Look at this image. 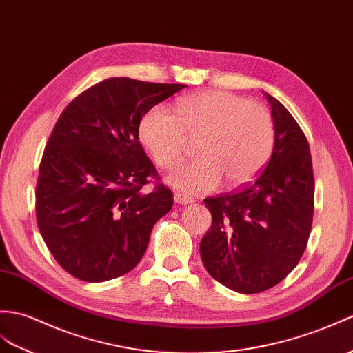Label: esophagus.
<instances>
[{
  "label": "esophagus",
  "instance_id": "34e87169",
  "mask_svg": "<svg viewBox=\"0 0 353 353\" xmlns=\"http://www.w3.org/2000/svg\"><path fill=\"white\" fill-rule=\"evenodd\" d=\"M174 200H176V203H179V204H190V203H194L192 196H188V195H185V194H182V192H176V194H174Z\"/></svg>",
  "mask_w": 353,
  "mask_h": 353
}]
</instances>
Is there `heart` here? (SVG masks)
Returning <instances> with one entry per match:
<instances>
[{
	"label": "heart",
	"mask_w": 353,
	"mask_h": 353,
	"mask_svg": "<svg viewBox=\"0 0 353 353\" xmlns=\"http://www.w3.org/2000/svg\"><path fill=\"white\" fill-rule=\"evenodd\" d=\"M143 143L162 168L185 158L191 139H200L199 161L186 162L168 176L185 192H208L225 180L237 186L256 176L275 143L272 117L261 105L227 92H203L183 97L177 116L154 106L139 126Z\"/></svg>",
	"instance_id": "b5f03b06"
}]
</instances>
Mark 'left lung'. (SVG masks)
Wrapping results in <instances>:
<instances>
[{
    "mask_svg": "<svg viewBox=\"0 0 353 353\" xmlns=\"http://www.w3.org/2000/svg\"><path fill=\"white\" fill-rule=\"evenodd\" d=\"M272 106L275 144L265 170L233 192L204 199L212 214L200 256L210 276L234 292L274 288L305 251L314 212V176L305 134L285 106Z\"/></svg>",
    "mask_w": 353,
    "mask_h": 353,
    "instance_id": "1",
    "label": "left lung"
}]
</instances>
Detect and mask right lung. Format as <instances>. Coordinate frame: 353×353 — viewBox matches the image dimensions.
Listing matches in <instances>:
<instances>
[{"instance_id":"add662e5","label":"right lung","mask_w":353,"mask_h":353,"mask_svg":"<svg viewBox=\"0 0 353 353\" xmlns=\"http://www.w3.org/2000/svg\"><path fill=\"white\" fill-rule=\"evenodd\" d=\"M183 84L108 78L77 96L57 120L39 167L36 219L59 265L78 280L128 274L147 250L173 192L139 143V123ZM158 179L154 191L143 186Z\"/></svg>"}]
</instances>
